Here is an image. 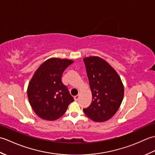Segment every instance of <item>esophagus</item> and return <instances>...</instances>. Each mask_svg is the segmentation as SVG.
Wrapping results in <instances>:
<instances>
[{
	"instance_id": "obj_1",
	"label": "esophagus",
	"mask_w": 155,
	"mask_h": 155,
	"mask_svg": "<svg viewBox=\"0 0 155 155\" xmlns=\"http://www.w3.org/2000/svg\"><path fill=\"white\" fill-rule=\"evenodd\" d=\"M78 98H79V96H78V95H77V96H75L74 97V99L75 101H77L78 100Z\"/></svg>"
}]
</instances>
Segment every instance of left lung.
I'll return each mask as SVG.
<instances>
[{"instance_id": "left-lung-1", "label": "left lung", "mask_w": 155, "mask_h": 155, "mask_svg": "<svg viewBox=\"0 0 155 155\" xmlns=\"http://www.w3.org/2000/svg\"><path fill=\"white\" fill-rule=\"evenodd\" d=\"M83 61L93 96L90 106L83 111L93 121H106L114 116L123 101V83L114 69L103 58L89 57Z\"/></svg>"}]
</instances>
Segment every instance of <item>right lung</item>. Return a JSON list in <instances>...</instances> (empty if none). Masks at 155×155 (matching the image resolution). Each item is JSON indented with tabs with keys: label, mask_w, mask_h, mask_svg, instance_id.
I'll return each mask as SVG.
<instances>
[{
	"label": "right lung",
	"mask_w": 155,
	"mask_h": 155,
	"mask_svg": "<svg viewBox=\"0 0 155 155\" xmlns=\"http://www.w3.org/2000/svg\"><path fill=\"white\" fill-rule=\"evenodd\" d=\"M72 63L73 61L68 59L49 58L31 78L27 89L28 101L35 113L42 119H58L74 101L61 81L63 72Z\"/></svg>",
	"instance_id": "obj_1"
}]
</instances>
